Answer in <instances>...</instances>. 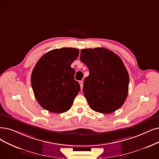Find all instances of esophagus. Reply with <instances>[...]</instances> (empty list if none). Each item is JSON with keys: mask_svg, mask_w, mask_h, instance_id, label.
<instances>
[{"mask_svg": "<svg viewBox=\"0 0 159 159\" xmlns=\"http://www.w3.org/2000/svg\"><path fill=\"white\" fill-rule=\"evenodd\" d=\"M80 85L81 87V89L82 90V89H83V85H84V81H80Z\"/></svg>", "mask_w": 159, "mask_h": 159, "instance_id": "esophagus-1", "label": "esophagus"}]
</instances>
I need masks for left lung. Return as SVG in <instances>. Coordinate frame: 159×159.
<instances>
[{"label":"left lung","instance_id":"obj_1","mask_svg":"<svg viewBox=\"0 0 159 159\" xmlns=\"http://www.w3.org/2000/svg\"><path fill=\"white\" fill-rule=\"evenodd\" d=\"M80 60L88 67L83 91L95 111L111 113L123 106L127 97L129 75L119 57L102 48L83 49Z\"/></svg>","mask_w":159,"mask_h":159}]
</instances>
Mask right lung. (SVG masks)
Masks as SVG:
<instances>
[{
	"instance_id": "add662e5",
	"label": "right lung",
	"mask_w": 159,
	"mask_h": 159,
	"mask_svg": "<svg viewBox=\"0 0 159 159\" xmlns=\"http://www.w3.org/2000/svg\"><path fill=\"white\" fill-rule=\"evenodd\" d=\"M78 56V49L62 48L49 51L37 62L32 72L31 85L43 108L59 113L70 109L81 90L74 80L75 70L71 68Z\"/></svg>"
}]
</instances>
